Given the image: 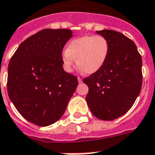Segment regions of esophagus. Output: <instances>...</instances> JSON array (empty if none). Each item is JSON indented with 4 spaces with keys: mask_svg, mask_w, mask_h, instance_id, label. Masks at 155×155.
I'll return each instance as SVG.
<instances>
[{
    "mask_svg": "<svg viewBox=\"0 0 155 155\" xmlns=\"http://www.w3.org/2000/svg\"><path fill=\"white\" fill-rule=\"evenodd\" d=\"M78 80L79 83H81V81H82V79H81V78H78Z\"/></svg>",
    "mask_w": 155,
    "mask_h": 155,
    "instance_id": "obj_1",
    "label": "esophagus"
}]
</instances>
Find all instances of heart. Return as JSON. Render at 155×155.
Returning a JSON list of instances; mask_svg holds the SVG:
<instances>
[{"label":"heart","mask_w":155,"mask_h":155,"mask_svg":"<svg viewBox=\"0 0 155 155\" xmlns=\"http://www.w3.org/2000/svg\"><path fill=\"white\" fill-rule=\"evenodd\" d=\"M109 49L108 41L102 36H84L74 39L62 53L64 69L70 73L76 58L78 65L85 74H94L106 62Z\"/></svg>","instance_id":"heart-1"}]
</instances>
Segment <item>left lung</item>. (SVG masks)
<instances>
[{
  "label": "left lung",
  "instance_id": "8db88e82",
  "mask_svg": "<svg viewBox=\"0 0 155 155\" xmlns=\"http://www.w3.org/2000/svg\"><path fill=\"white\" fill-rule=\"evenodd\" d=\"M108 41V57L103 66L83 79L89 87L85 97L95 117L111 121L125 114L140 94L142 57L134 41L117 31H97Z\"/></svg>",
  "mask_w": 155,
  "mask_h": 155
}]
</instances>
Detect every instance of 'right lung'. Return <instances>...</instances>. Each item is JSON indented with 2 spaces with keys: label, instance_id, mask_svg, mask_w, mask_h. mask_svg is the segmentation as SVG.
<instances>
[{
  "label": "right lung",
  "instance_id": "1",
  "mask_svg": "<svg viewBox=\"0 0 155 155\" xmlns=\"http://www.w3.org/2000/svg\"><path fill=\"white\" fill-rule=\"evenodd\" d=\"M72 37L70 29L41 30L20 45L9 61L8 97L33 124L47 127L60 119L78 85L62 66L63 47Z\"/></svg>",
  "mask_w": 155,
  "mask_h": 155
}]
</instances>
